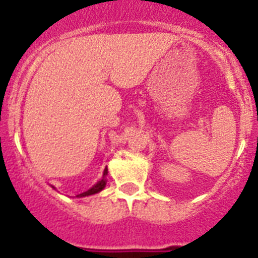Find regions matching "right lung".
<instances>
[{"label":"right lung","mask_w":258,"mask_h":258,"mask_svg":"<svg viewBox=\"0 0 258 258\" xmlns=\"http://www.w3.org/2000/svg\"><path fill=\"white\" fill-rule=\"evenodd\" d=\"M107 173H108V169L106 168V169H104V172H103V177H102L101 181H98L97 183L93 186V187H90L88 191H85V192L80 194V195H77V197H79V198L89 197V195H94V194H97V192H99V191L103 190V188L106 187V183H107V179H106Z\"/></svg>","instance_id":"1"}]
</instances>
